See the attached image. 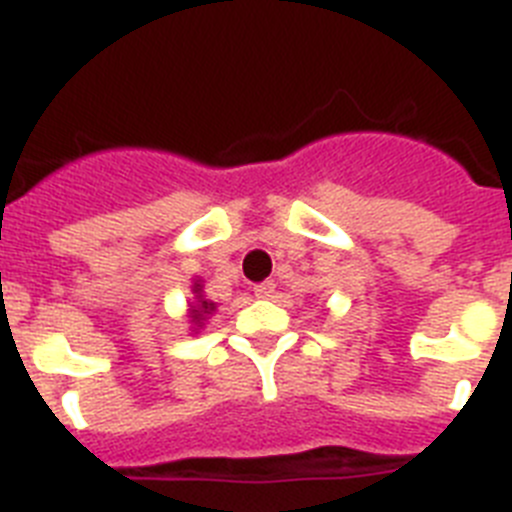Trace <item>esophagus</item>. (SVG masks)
<instances>
[{"mask_svg": "<svg viewBox=\"0 0 512 512\" xmlns=\"http://www.w3.org/2000/svg\"><path fill=\"white\" fill-rule=\"evenodd\" d=\"M273 293H275V283L273 281L257 283V286H255V296H257V299H270Z\"/></svg>", "mask_w": 512, "mask_h": 512, "instance_id": "esophagus-1", "label": "esophagus"}]
</instances>
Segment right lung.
I'll list each match as a JSON object with an SVG mask.
<instances>
[{
	"label": "right lung",
	"instance_id": "1",
	"mask_svg": "<svg viewBox=\"0 0 512 512\" xmlns=\"http://www.w3.org/2000/svg\"><path fill=\"white\" fill-rule=\"evenodd\" d=\"M213 311H216V304L211 299H206V291H203V281L195 275L193 278V299L188 301V324H190V335H198L203 330V324L208 322Z\"/></svg>",
	"mask_w": 512,
	"mask_h": 512
}]
</instances>
